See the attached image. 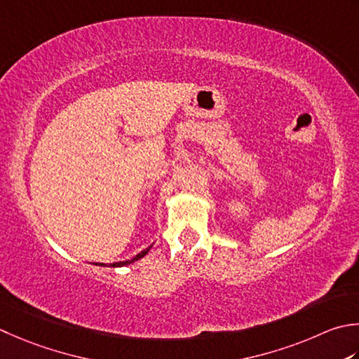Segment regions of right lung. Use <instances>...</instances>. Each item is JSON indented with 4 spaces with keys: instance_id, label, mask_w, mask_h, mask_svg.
Here are the masks:
<instances>
[{
    "instance_id": "1",
    "label": "right lung",
    "mask_w": 359,
    "mask_h": 359,
    "mask_svg": "<svg viewBox=\"0 0 359 359\" xmlns=\"http://www.w3.org/2000/svg\"><path fill=\"white\" fill-rule=\"evenodd\" d=\"M151 250V248H147V249H144V250H142V252H140V254L137 255V257H133L132 259H128V262H118V263H110L109 266H110V268H121V266H126V264H130V263H133V262H137V259H140V258H143L146 254H147V252H149ZM97 266H105L104 263H96Z\"/></svg>"
}]
</instances>
